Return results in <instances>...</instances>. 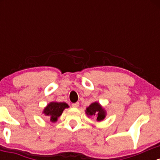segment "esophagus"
Listing matches in <instances>:
<instances>
[{
  "label": "esophagus",
  "mask_w": 160,
  "mask_h": 160,
  "mask_svg": "<svg viewBox=\"0 0 160 160\" xmlns=\"http://www.w3.org/2000/svg\"><path fill=\"white\" fill-rule=\"evenodd\" d=\"M72 107L73 108H78L79 107V103L78 102H77V103H74V104H72Z\"/></svg>",
  "instance_id": "obj_1"
}]
</instances>
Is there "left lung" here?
Segmentation results:
<instances>
[{
    "label": "left lung",
    "instance_id": "8db88e82",
    "mask_svg": "<svg viewBox=\"0 0 160 160\" xmlns=\"http://www.w3.org/2000/svg\"><path fill=\"white\" fill-rule=\"evenodd\" d=\"M85 112L88 117H96L97 121L104 120L106 115H107L106 110L97 102H93L89 107L86 108Z\"/></svg>",
    "mask_w": 160,
    "mask_h": 160
}]
</instances>
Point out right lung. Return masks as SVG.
<instances>
[{
    "label": "right lung",
    "mask_w": 160,
    "mask_h": 160,
    "mask_svg": "<svg viewBox=\"0 0 160 160\" xmlns=\"http://www.w3.org/2000/svg\"><path fill=\"white\" fill-rule=\"evenodd\" d=\"M68 104L65 102H49L44 108L42 113L46 117L49 118L52 122H56L58 120V118L62 115V112L65 108H68Z\"/></svg>",
    "instance_id": "1"
}]
</instances>
